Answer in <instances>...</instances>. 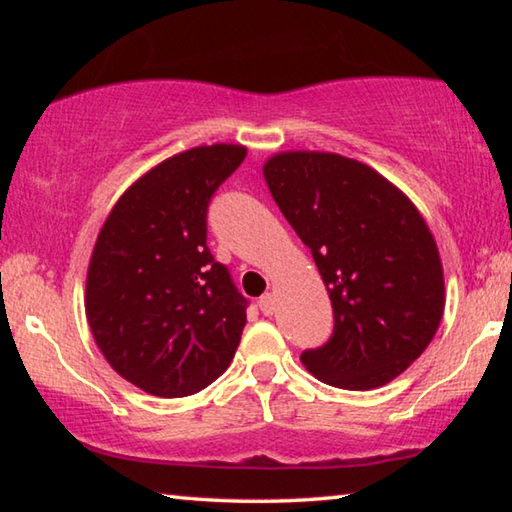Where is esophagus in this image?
<instances>
[{"instance_id": "obj_1", "label": "esophagus", "mask_w": 512, "mask_h": 512, "mask_svg": "<svg viewBox=\"0 0 512 512\" xmlns=\"http://www.w3.org/2000/svg\"><path fill=\"white\" fill-rule=\"evenodd\" d=\"M259 309H262L264 316L275 314V296H273V293H266V296L259 298Z\"/></svg>"}]
</instances>
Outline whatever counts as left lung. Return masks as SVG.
Segmentation results:
<instances>
[{
    "label": "left lung",
    "instance_id": "1",
    "mask_svg": "<svg viewBox=\"0 0 512 512\" xmlns=\"http://www.w3.org/2000/svg\"><path fill=\"white\" fill-rule=\"evenodd\" d=\"M264 178L314 255L334 309L332 336L302 352V363L348 391L393 381L431 343L445 309L443 264L427 223L375 169L336 153H277Z\"/></svg>",
    "mask_w": 512,
    "mask_h": 512
}]
</instances>
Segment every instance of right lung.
<instances>
[{"mask_svg":"<svg viewBox=\"0 0 512 512\" xmlns=\"http://www.w3.org/2000/svg\"><path fill=\"white\" fill-rule=\"evenodd\" d=\"M246 149L196 146L126 189L97 237L85 314L103 357L158 397L210 386L235 357L248 300L207 248V207Z\"/></svg>","mask_w":512,"mask_h":512,"instance_id":"obj_1","label":"right lung"}]
</instances>
